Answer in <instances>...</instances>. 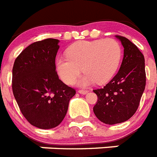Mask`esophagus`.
Wrapping results in <instances>:
<instances>
[{"label":"esophagus","instance_id":"34e87169","mask_svg":"<svg viewBox=\"0 0 157 157\" xmlns=\"http://www.w3.org/2000/svg\"><path fill=\"white\" fill-rule=\"evenodd\" d=\"M87 92H88V91H86V90H79L78 91V93L82 94V95H86Z\"/></svg>","mask_w":157,"mask_h":157}]
</instances>
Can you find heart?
<instances>
[{
    "label": "heart",
    "mask_w": 157,
    "mask_h": 157,
    "mask_svg": "<svg viewBox=\"0 0 157 157\" xmlns=\"http://www.w3.org/2000/svg\"><path fill=\"white\" fill-rule=\"evenodd\" d=\"M121 59V47L113 39L82 40L66 50V57L56 60L59 77L66 84H73L82 71L86 75L78 85L86 87L97 82L104 84L113 77Z\"/></svg>",
    "instance_id": "b5f03b06"
}]
</instances>
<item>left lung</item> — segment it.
Returning <instances> with one entry per match:
<instances>
[{
	"instance_id": "1",
	"label": "left lung",
	"mask_w": 157,
	"mask_h": 157,
	"mask_svg": "<svg viewBox=\"0 0 157 157\" xmlns=\"http://www.w3.org/2000/svg\"><path fill=\"white\" fill-rule=\"evenodd\" d=\"M116 38L124 48L121 67L109 83L93 91L98 96L94 113L107 125L124 122L135 114L146 85L143 53L126 37L116 36Z\"/></svg>"
}]
</instances>
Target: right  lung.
I'll list each match as a JSON object with an SVG mask.
<instances>
[{
  "mask_svg": "<svg viewBox=\"0 0 157 157\" xmlns=\"http://www.w3.org/2000/svg\"><path fill=\"white\" fill-rule=\"evenodd\" d=\"M59 42L46 39L31 44L16 58L12 88L22 115L40 129H52L63 121L75 90L59 79L55 58Z\"/></svg>",
  "mask_w": 157,
  "mask_h": 157,
  "instance_id": "right-lung-1",
  "label": "right lung"
}]
</instances>
